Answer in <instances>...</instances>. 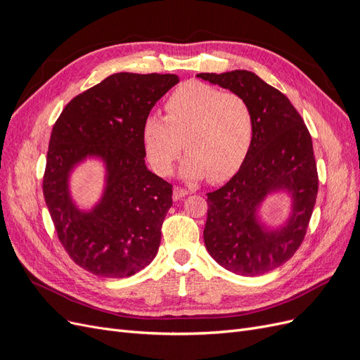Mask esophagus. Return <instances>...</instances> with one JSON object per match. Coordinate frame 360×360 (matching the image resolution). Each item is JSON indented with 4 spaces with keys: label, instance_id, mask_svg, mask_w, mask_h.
<instances>
[{
    "label": "esophagus",
    "instance_id": "1",
    "mask_svg": "<svg viewBox=\"0 0 360 360\" xmlns=\"http://www.w3.org/2000/svg\"><path fill=\"white\" fill-rule=\"evenodd\" d=\"M186 195H189V191L184 189V188H180V186H176L172 191V198L174 200H181L183 197H186Z\"/></svg>",
    "mask_w": 360,
    "mask_h": 360
}]
</instances>
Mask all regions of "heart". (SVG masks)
<instances>
[{"instance_id":"obj_1","label":"heart","mask_w":360,"mask_h":360,"mask_svg":"<svg viewBox=\"0 0 360 360\" xmlns=\"http://www.w3.org/2000/svg\"><path fill=\"white\" fill-rule=\"evenodd\" d=\"M252 134V112L240 94L189 81L171 93L165 117L146 120L143 136L150 165L162 176L184 150V177L219 183L240 168Z\"/></svg>"}]
</instances>
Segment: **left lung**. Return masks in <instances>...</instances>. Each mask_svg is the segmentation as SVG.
<instances>
[{"mask_svg": "<svg viewBox=\"0 0 360 360\" xmlns=\"http://www.w3.org/2000/svg\"><path fill=\"white\" fill-rule=\"evenodd\" d=\"M200 78L240 94L249 103L254 134L234 177L207 193L204 243L226 270L257 276L275 270L300 248L319 192L311 134L288 97L252 72L200 73ZM293 192L289 224L266 233L255 221L259 201L270 190Z\"/></svg>", "mask_w": 360, "mask_h": 360, "instance_id": "obj_1", "label": "left lung"}]
</instances>
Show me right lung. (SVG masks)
Here are the masks:
<instances>
[{"instance_id":"obj_1","label":"right lung","mask_w":360,"mask_h":360,"mask_svg":"<svg viewBox=\"0 0 360 360\" xmlns=\"http://www.w3.org/2000/svg\"><path fill=\"white\" fill-rule=\"evenodd\" d=\"M177 82L171 73H114L75 96L52 127L43 197L64 250L96 276H132L158 254L172 184L147 169L143 132L151 108ZM89 154L105 160L108 186L101 204L81 214L67 176Z\"/></svg>"}]
</instances>
